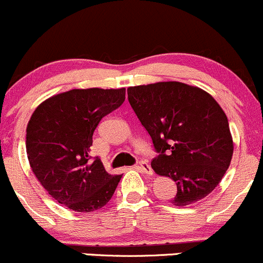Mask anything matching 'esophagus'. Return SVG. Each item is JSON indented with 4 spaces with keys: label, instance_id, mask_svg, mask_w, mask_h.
<instances>
[{
    "label": "esophagus",
    "instance_id": "34e87169",
    "mask_svg": "<svg viewBox=\"0 0 263 263\" xmlns=\"http://www.w3.org/2000/svg\"><path fill=\"white\" fill-rule=\"evenodd\" d=\"M138 168H140V170L143 172V173L148 174V176H152V174H153V170L151 168V165L148 164V163L140 162V163H138Z\"/></svg>",
    "mask_w": 263,
    "mask_h": 263
}]
</instances>
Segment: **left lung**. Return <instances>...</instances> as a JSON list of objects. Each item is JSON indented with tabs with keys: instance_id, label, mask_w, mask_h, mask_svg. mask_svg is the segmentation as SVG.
Instances as JSON below:
<instances>
[{
	"instance_id": "obj_1",
	"label": "left lung",
	"mask_w": 263,
	"mask_h": 263,
	"mask_svg": "<svg viewBox=\"0 0 263 263\" xmlns=\"http://www.w3.org/2000/svg\"><path fill=\"white\" fill-rule=\"evenodd\" d=\"M127 95L159 153L153 171L177 184L173 205L185 206L210 194L234 153L228 117L215 99L179 81L131 86Z\"/></svg>"
}]
</instances>
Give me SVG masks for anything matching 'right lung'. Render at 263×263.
<instances>
[{"label":"right lung","mask_w":263,"mask_h":263,"mask_svg":"<svg viewBox=\"0 0 263 263\" xmlns=\"http://www.w3.org/2000/svg\"><path fill=\"white\" fill-rule=\"evenodd\" d=\"M126 89H73L38 105L27 125L26 149L38 182L59 204L91 213L108 203L122 176L92 161V135L105 115L125 101Z\"/></svg>","instance_id":"obj_1"}]
</instances>
